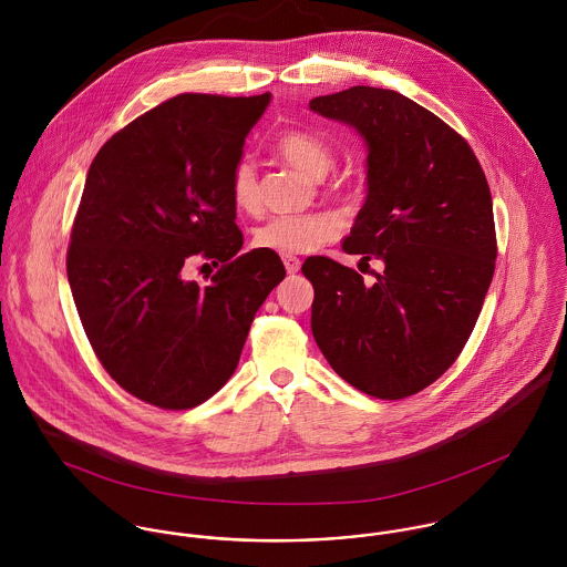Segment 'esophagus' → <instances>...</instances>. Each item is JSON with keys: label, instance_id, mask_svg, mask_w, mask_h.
Returning a JSON list of instances; mask_svg holds the SVG:
<instances>
[{"label": "esophagus", "instance_id": "1", "mask_svg": "<svg viewBox=\"0 0 567 567\" xmlns=\"http://www.w3.org/2000/svg\"><path fill=\"white\" fill-rule=\"evenodd\" d=\"M284 266L290 275H297L301 270V259L295 255H284Z\"/></svg>", "mask_w": 567, "mask_h": 567}]
</instances>
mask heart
<instances>
[{
    "instance_id": "1",
    "label": "heart",
    "mask_w": 567,
    "mask_h": 567,
    "mask_svg": "<svg viewBox=\"0 0 567 567\" xmlns=\"http://www.w3.org/2000/svg\"><path fill=\"white\" fill-rule=\"evenodd\" d=\"M275 151L284 162L306 172L312 178H323L333 165V151L329 148V144L319 135L306 131H286L277 137ZM231 198L240 212L250 214L259 207L257 172L248 159L236 165L231 178ZM338 231V220L327 214L277 216L255 231L252 244L261 250L279 255H301L312 252L321 244L329 243Z\"/></svg>"
}]
</instances>
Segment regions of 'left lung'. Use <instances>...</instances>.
<instances>
[{"label":"left lung","mask_w":567,"mask_h":567,"mask_svg":"<svg viewBox=\"0 0 567 567\" xmlns=\"http://www.w3.org/2000/svg\"><path fill=\"white\" fill-rule=\"evenodd\" d=\"M367 146V200L342 250L382 259L362 275L329 257L303 264L312 333L358 391L402 400L439 380L481 317L495 270L493 203L470 144L398 91L351 86L310 102Z\"/></svg>","instance_id":"left-lung-1"}]
</instances>
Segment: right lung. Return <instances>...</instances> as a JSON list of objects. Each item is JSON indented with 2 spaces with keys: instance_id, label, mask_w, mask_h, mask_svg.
Instances as JSON below:
<instances>
[{
  "instance_id": "1",
  "label": "right lung",
  "mask_w": 567,
  "mask_h": 567,
  "mask_svg": "<svg viewBox=\"0 0 567 567\" xmlns=\"http://www.w3.org/2000/svg\"><path fill=\"white\" fill-rule=\"evenodd\" d=\"M270 97H169L115 133L86 172L68 279L102 367L142 402L185 410L218 393L286 277L277 252L238 255L231 198L244 140ZM192 254L221 261L209 287L182 277Z\"/></svg>"
}]
</instances>
